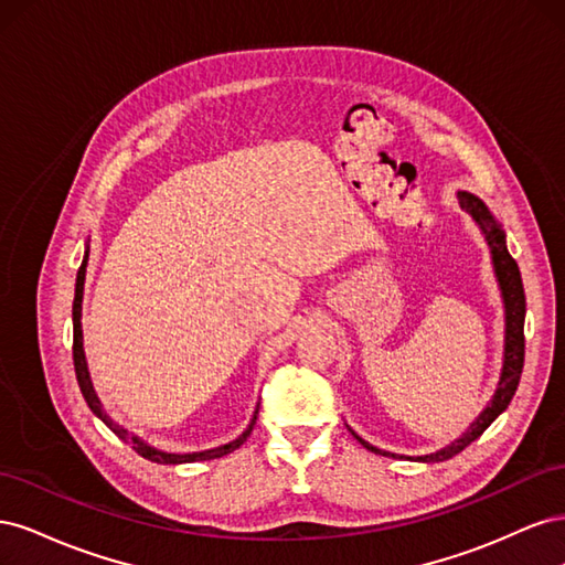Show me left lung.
<instances>
[{"instance_id":"8db88e82","label":"left lung","mask_w":565,"mask_h":565,"mask_svg":"<svg viewBox=\"0 0 565 565\" xmlns=\"http://www.w3.org/2000/svg\"><path fill=\"white\" fill-rule=\"evenodd\" d=\"M459 204L461 210H467L473 221L481 228V233L486 235V243L492 252V264H494V273H498L500 280V289H502V299H504V313H507V337H504V367H502V377H500V386L494 391V396L490 401V405L483 409L481 417H478L467 434H461L455 443H450L448 448H443L434 455H424L417 457L419 461H446L450 457H455L457 452L465 450L469 443H473L478 436H481L488 426L498 419L507 405L511 403L516 393V386L521 382V372H523V358H525V337H523V322H525V292H523V282H521V270L519 264L514 262V256L509 254L507 243H504V233L498 226V221L492 218V214L488 212L486 204L478 200L471 193L461 191L459 195ZM355 436V434H353ZM363 446L377 455H388L382 452L374 446H370L367 440H363L361 436H355ZM396 457V455H391Z\"/></svg>"}]
</instances>
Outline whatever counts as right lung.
Instances as JSON below:
<instances>
[{"mask_svg": "<svg viewBox=\"0 0 565 565\" xmlns=\"http://www.w3.org/2000/svg\"><path fill=\"white\" fill-rule=\"evenodd\" d=\"M87 262H89V254L84 256V262H82V266H79V270H77V285H75V301H73V361H75V374H77L79 391H82L84 401H87V405L92 407V413H94L100 422H104L117 438H122V440L129 443V446H131L136 452H139L141 457H146V459H150V461H158V465H185V461L216 459V457H224V455H228V452L241 448L243 443L247 440V436L252 434V429H254L256 415H259V407H256V413H254V417H252V422H249V426H247V431H245L241 438H235V440L226 443V446H221V448H212V450H204V452H191V455H172V452H162V450L150 448L148 443H143L141 438L131 436L127 429H122V426H117V424L104 413V407H100V401H98V396L94 393V386H92V380H89V370H87V361H84V349H82V322H79V320H82V295H84V276H87Z\"/></svg>", "mask_w": 565, "mask_h": 565, "instance_id": "add662e5", "label": "right lung"}]
</instances>
